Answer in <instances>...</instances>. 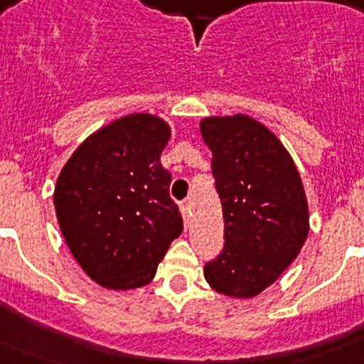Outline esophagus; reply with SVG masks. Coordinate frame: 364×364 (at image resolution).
<instances>
[{
    "mask_svg": "<svg viewBox=\"0 0 364 364\" xmlns=\"http://www.w3.org/2000/svg\"><path fill=\"white\" fill-rule=\"evenodd\" d=\"M180 213L184 217V226L189 228V218H191V210L188 204H180Z\"/></svg>",
    "mask_w": 364,
    "mask_h": 364,
    "instance_id": "esophagus-1",
    "label": "esophagus"
}]
</instances>
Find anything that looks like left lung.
<instances>
[{
    "label": "left lung",
    "mask_w": 364,
    "mask_h": 364,
    "mask_svg": "<svg viewBox=\"0 0 364 364\" xmlns=\"http://www.w3.org/2000/svg\"><path fill=\"white\" fill-rule=\"evenodd\" d=\"M224 217V247L204 266L213 290L250 299L299 255L310 230L297 167L275 134L246 114L200 122Z\"/></svg>",
    "instance_id": "8db88e82"
}]
</instances>
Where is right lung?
Listing matches in <instances>:
<instances>
[{
	"label": "right lung",
	"instance_id": "1",
	"mask_svg": "<svg viewBox=\"0 0 364 364\" xmlns=\"http://www.w3.org/2000/svg\"><path fill=\"white\" fill-rule=\"evenodd\" d=\"M171 129L153 114H129L74 151L54 189L56 217L74 259L109 290L146 286L182 233L160 154Z\"/></svg>",
	"mask_w": 364,
	"mask_h": 364
}]
</instances>
